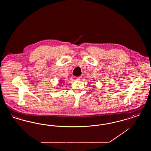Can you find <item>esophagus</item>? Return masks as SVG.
Wrapping results in <instances>:
<instances>
[{"instance_id":"1","label":"esophagus","mask_w":151,"mask_h":151,"mask_svg":"<svg viewBox=\"0 0 151 151\" xmlns=\"http://www.w3.org/2000/svg\"><path fill=\"white\" fill-rule=\"evenodd\" d=\"M81 79H82V77L81 76H79V77L76 78V80H81Z\"/></svg>"}]
</instances>
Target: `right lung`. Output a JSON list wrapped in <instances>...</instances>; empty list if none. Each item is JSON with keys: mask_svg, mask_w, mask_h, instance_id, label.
Masks as SVG:
<instances>
[{"mask_svg": "<svg viewBox=\"0 0 151 151\" xmlns=\"http://www.w3.org/2000/svg\"><path fill=\"white\" fill-rule=\"evenodd\" d=\"M64 81V80H60V81H59V84H58V86H62L60 84H63V83H64V81Z\"/></svg>", "mask_w": 151, "mask_h": 151, "instance_id": "obj_1", "label": "right lung"}]
</instances>
